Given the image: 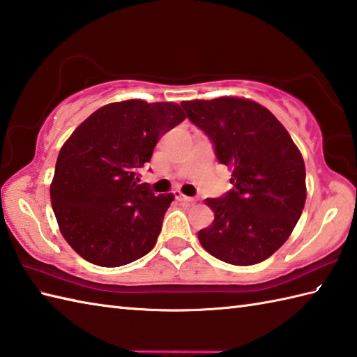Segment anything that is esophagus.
<instances>
[{
  "instance_id": "1",
  "label": "esophagus",
  "mask_w": 357,
  "mask_h": 357,
  "mask_svg": "<svg viewBox=\"0 0 357 357\" xmlns=\"http://www.w3.org/2000/svg\"><path fill=\"white\" fill-rule=\"evenodd\" d=\"M174 198H176L178 201H184V202H193L195 201V198H188V196L183 195L179 190L174 192Z\"/></svg>"
}]
</instances>
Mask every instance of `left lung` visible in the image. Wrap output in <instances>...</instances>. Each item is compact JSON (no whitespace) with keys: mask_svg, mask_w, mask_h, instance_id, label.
<instances>
[{"mask_svg":"<svg viewBox=\"0 0 357 357\" xmlns=\"http://www.w3.org/2000/svg\"><path fill=\"white\" fill-rule=\"evenodd\" d=\"M187 118L213 142L230 167L233 188L206 199L215 219L198 233L219 261L253 265L290 236L307 198L305 164L290 133L264 105L244 98L183 101Z\"/></svg>","mask_w":357,"mask_h":357,"instance_id":"8db88e82","label":"left lung"}]
</instances>
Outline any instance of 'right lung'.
I'll list each match as a JSON object with an SVG mask.
<instances>
[{
  "label": "right lung",
  "mask_w": 357,
  "mask_h": 357,
  "mask_svg": "<svg viewBox=\"0 0 357 357\" xmlns=\"http://www.w3.org/2000/svg\"><path fill=\"white\" fill-rule=\"evenodd\" d=\"M185 119L174 102L104 105L59 150L50 184L53 213L69 245L100 267H121L155 247L174 196L138 184L156 142Z\"/></svg>",
  "instance_id": "add662e5"
}]
</instances>
